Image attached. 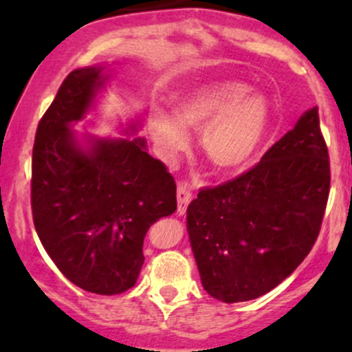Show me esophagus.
I'll use <instances>...</instances> for the list:
<instances>
[{
    "label": "esophagus",
    "mask_w": 352,
    "mask_h": 352,
    "mask_svg": "<svg viewBox=\"0 0 352 352\" xmlns=\"http://www.w3.org/2000/svg\"><path fill=\"white\" fill-rule=\"evenodd\" d=\"M190 201H192V189L186 182H180L177 186V212L184 214Z\"/></svg>",
    "instance_id": "esophagus-1"
}]
</instances>
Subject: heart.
Segmentation results:
<instances>
[{"instance_id":"obj_1","label":"heart","mask_w":352,"mask_h":352,"mask_svg":"<svg viewBox=\"0 0 352 352\" xmlns=\"http://www.w3.org/2000/svg\"><path fill=\"white\" fill-rule=\"evenodd\" d=\"M271 107L264 95L250 94L243 81L223 80L186 91L168 112L155 107L148 127L165 160L189 144L186 129H202L204 158L219 173H235L254 160L267 134Z\"/></svg>"}]
</instances>
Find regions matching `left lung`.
I'll return each mask as SVG.
<instances>
[{"instance_id":"1","label":"left lung","mask_w":352,"mask_h":352,"mask_svg":"<svg viewBox=\"0 0 352 352\" xmlns=\"http://www.w3.org/2000/svg\"><path fill=\"white\" fill-rule=\"evenodd\" d=\"M329 187V151L314 107L254 168L202 189L189 204L187 232L202 287L225 303L274 289L310 254Z\"/></svg>"}]
</instances>
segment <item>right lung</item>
I'll return each mask as SVG.
<instances>
[{"label": "right lung", "mask_w": 352, "mask_h": 352, "mask_svg": "<svg viewBox=\"0 0 352 352\" xmlns=\"http://www.w3.org/2000/svg\"><path fill=\"white\" fill-rule=\"evenodd\" d=\"M109 78L104 65L71 71L38 122L32 155V214L45 252L73 285L107 296L136 285L146 232L177 209L175 180L143 138L73 131ZM140 127L133 119L122 133Z\"/></svg>", "instance_id": "right-lung-1"}]
</instances>
